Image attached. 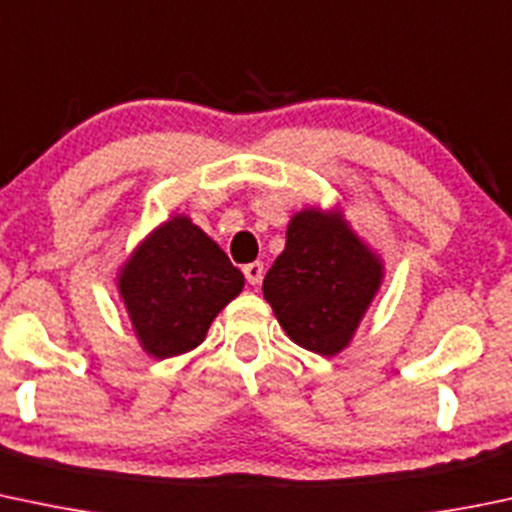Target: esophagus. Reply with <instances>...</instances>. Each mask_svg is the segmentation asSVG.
I'll return each mask as SVG.
<instances>
[{"instance_id":"obj_1","label":"esophagus","mask_w":512,"mask_h":512,"mask_svg":"<svg viewBox=\"0 0 512 512\" xmlns=\"http://www.w3.org/2000/svg\"><path fill=\"white\" fill-rule=\"evenodd\" d=\"M242 274H245L247 282L255 287V284L262 282V274H265V267H262V262H250V265L242 267Z\"/></svg>"}]
</instances>
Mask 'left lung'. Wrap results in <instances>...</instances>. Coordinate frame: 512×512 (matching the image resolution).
Instances as JSON below:
<instances>
[{"label":"left lung","mask_w":512,"mask_h":512,"mask_svg":"<svg viewBox=\"0 0 512 512\" xmlns=\"http://www.w3.org/2000/svg\"><path fill=\"white\" fill-rule=\"evenodd\" d=\"M385 282V262L353 230L341 206H306L287 225V245L262 282L279 326L301 348L338 355Z\"/></svg>","instance_id":"obj_1"}]
</instances>
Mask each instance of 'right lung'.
I'll list each match as a JSON object with an SVG mask.
<instances>
[{
	"label": "right lung",
	"mask_w": 512,
	"mask_h": 512,
	"mask_svg": "<svg viewBox=\"0 0 512 512\" xmlns=\"http://www.w3.org/2000/svg\"><path fill=\"white\" fill-rule=\"evenodd\" d=\"M245 287L220 245L186 213H171L117 267V292L139 346L154 358L198 348Z\"/></svg>",
	"instance_id": "add662e5"
}]
</instances>
